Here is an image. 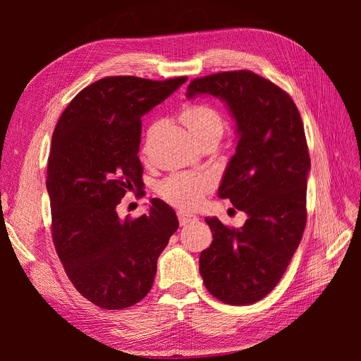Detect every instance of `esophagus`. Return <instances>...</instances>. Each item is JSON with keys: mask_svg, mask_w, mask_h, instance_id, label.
Listing matches in <instances>:
<instances>
[{"mask_svg": "<svg viewBox=\"0 0 361 361\" xmlns=\"http://www.w3.org/2000/svg\"><path fill=\"white\" fill-rule=\"evenodd\" d=\"M178 218H179L180 226H185V224H188V223H191V221H194V220H197V216H195L194 214L185 212V211H179V212H178Z\"/></svg>", "mask_w": 361, "mask_h": 361, "instance_id": "34e87169", "label": "esophagus"}]
</instances>
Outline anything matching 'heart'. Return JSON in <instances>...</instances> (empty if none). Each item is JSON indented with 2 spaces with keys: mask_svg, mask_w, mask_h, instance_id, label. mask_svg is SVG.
<instances>
[{
  "mask_svg": "<svg viewBox=\"0 0 361 361\" xmlns=\"http://www.w3.org/2000/svg\"><path fill=\"white\" fill-rule=\"evenodd\" d=\"M182 122L187 125L194 140L207 135H223L224 120L215 108L206 104H191L183 108ZM209 179L194 174H173L162 180L158 191L162 199L179 207H194L203 199L209 188Z\"/></svg>",
  "mask_w": 361,
  "mask_h": 361,
  "instance_id": "b5f03b06",
  "label": "heart"
}]
</instances>
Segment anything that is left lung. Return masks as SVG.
Instances as JSON below:
<instances>
[{"mask_svg": "<svg viewBox=\"0 0 361 361\" xmlns=\"http://www.w3.org/2000/svg\"><path fill=\"white\" fill-rule=\"evenodd\" d=\"M199 94L221 99L235 118L238 145L218 197L248 216L239 228L206 218L214 239L200 253V274L220 301L253 304L277 286L305 227L310 157L302 120L286 92L250 71L192 80L187 97Z\"/></svg>", "mask_w": 361, "mask_h": 361, "instance_id": "left-lung-1", "label": "left lung"}]
</instances>
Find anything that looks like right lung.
Listing matches in <instances>:
<instances>
[{"label": "right lung", "instance_id": "1", "mask_svg": "<svg viewBox=\"0 0 361 361\" xmlns=\"http://www.w3.org/2000/svg\"><path fill=\"white\" fill-rule=\"evenodd\" d=\"M185 81L102 78L73 97L52 134L47 190L54 245L76 290L97 307L118 310L143 300L179 227L159 199L135 220L120 218L116 207L143 187L141 117Z\"/></svg>", "mask_w": 361, "mask_h": 361}]
</instances>
